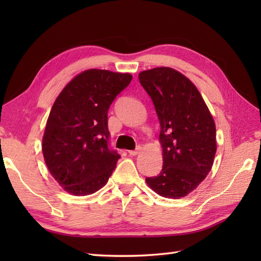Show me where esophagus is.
Returning a JSON list of instances; mask_svg holds the SVG:
<instances>
[{"mask_svg": "<svg viewBox=\"0 0 261 261\" xmlns=\"http://www.w3.org/2000/svg\"><path fill=\"white\" fill-rule=\"evenodd\" d=\"M140 150H141V148L140 147H137L136 150H130L129 154H130V156H137V154L140 152Z\"/></svg>", "mask_w": 261, "mask_h": 261, "instance_id": "esophagus-1", "label": "esophagus"}]
</instances>
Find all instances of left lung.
<instances>
[{"mask_svg": "<svg viewBox=\"0 0 261 261\" xmlns=\"http://www.w3.org/2000/svg\"><path fill=\"white\" fill-rule=\"evenodd\" d=\"M139 82L158 115L163 148V169L146 181L160 196L184 197L212 168L216 152L214 120L195 85L179 71L152 68L141 71Z\"/></svg>", "mask_w": 261, "mask_h": 261, "instance_id": "obj_1", "label": "left lung"}]
</instances>
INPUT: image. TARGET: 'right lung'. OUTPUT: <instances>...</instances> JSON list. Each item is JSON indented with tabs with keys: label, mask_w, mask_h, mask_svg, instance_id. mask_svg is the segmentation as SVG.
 Wrapping results in <instances>:
<instances>
[{
	"label": "right lung",
	"mask_w": 261,
	"mask_h": 261,
	"mask_svg": "<svg viewBox=\"0 0 261 261\" xmlns=\"http://www.w3.org/2000/svg\"><path fill=\"white\" fill-rule=\"evenodd\" d=\"M130 74L88 69L70 81L55 101L42 138L50 174L76 196L107 184L120 159L110 147L108 111L130 84Z\"/></svg>",
	"instance_id": "add662e5"
}]
</instances>
